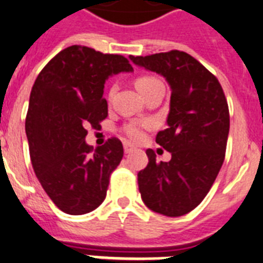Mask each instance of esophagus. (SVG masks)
I'll use <instances>...</instances> for the list:
<instances>
[{
  "label": "esophagus",
  "instance_id": "esophagus-1",
  "mask_svg": "<svg viewBox=\"0 0 263 263\" xmlns=\"http://www.w3.org/2000/svg\"><path fill=\"white\" fill-rule=\"evenodd\" d=\"M134 149H135L134 145H131L129 143H124V152H125V154H131Z\"/></svg>",
  "mask_w": 263,
  "mask_h": 263
}]
</instances>
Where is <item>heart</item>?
Masks as SVG:
<instances>
[{
	"label": "heart",
	"mask_w": 263,
	"mask_h": 263,
	"mask_svg": "<svg viewBox=\"0 0 263 263\" xmlns=\"http://www.w3.org/2000/svg\"><path fill=\"white\" fill-rule=\"evenodd\" d=\"M156 83H160L159 79L155 77H151V75H143V77H139L135 81V86H136V88H138V91L141 95ZM148 125H149V123H132V124L125 127L124 132L131 140L138 141L143 138V129L148 127Z\"/></svg>",
	"instance_id": "heart-1"
}]
</instances>
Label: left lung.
I'll return each instance as SVG.
<instances>
[{"label":"left lung","mask_w":263,"mask_h":263,"mask_svg":"<svg viewBox=\"0 0 263 263\" xmlns=\"http://www.w3.org/2000/svg\"><path fill=\"white\" fill-rule=\"evenodd\" d=\"M129 59L163 75L172 91L168 127L156 136L172 159L157 163L147 149L148 165L138 173L141 200L163 216H184L204 200L222 166L230 125L227 98L218 79L184 51Z\"/></svg>","instance_id":"left-lung-1"}]
</instances>
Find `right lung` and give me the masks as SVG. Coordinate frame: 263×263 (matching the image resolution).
<instances>
[{"label":"right lung","mask_w":263,"mask_h":263,"mask_svg":"<svg viewBox=\"0 0 263 263\" xmlns=\"http://www.w3.org/2000/svg\"><path fill=\"white\" fill-rule=\"evenodd\" d=\"M132 71L123 55L74 45L58 52L34 82L25 123L31 164L65 213L86 214L106 198L109 176L123 159L122 141L108 139L93 149L84 140L86 127L97 128L108 115V77Z\"/></svg>","instance_id":"add662e5"}]
</instances>
